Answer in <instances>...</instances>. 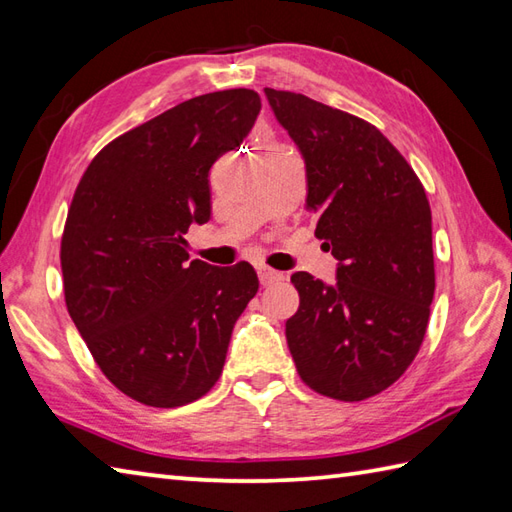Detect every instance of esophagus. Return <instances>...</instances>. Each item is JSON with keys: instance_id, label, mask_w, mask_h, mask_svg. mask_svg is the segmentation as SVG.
Wrapping results in <instances>:
<instances>
[{"instance_id": "esophagus-1", "label": "esophagus", "mask_w": 512, "mask_h": 512, "mask_svg": "<svg viewBox=\"0 0 512 512\" xmlns=\"http://www.w3.org/2000/svg\"><path fill=\"white\" fill-rule=\"evenodd\" d=\"M258 278H260V285L269 287V285H276L280 280H285V276L280 274V271H274L269 267H258Z\"/></svg>"}]
</instances>
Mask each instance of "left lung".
Returning a JSON list of instances; mask_svg holds the SVG:
<instances>
[{"label":"left lung","instance_id":"1","mask_svg":"<svg viewBox=\"0 0 512 512\" xmlns=\"http://www.w3.org/2000/svg\"><path fill=\"white\" fill-rule=\"evenodd\" d=\"M305 161V210L338 260L336 283L296 271L285 336L302 382L358 402L420 351L435 291L431 207L411 165L375 125L296 92L265 88Z\"/></svg>","mask_w":512,"mask_h":512}]
</instances>
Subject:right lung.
Returning <instances> with one entry per match:
<instances>
[{
  "instance_id": "1",
  "label": "right lung",
  "mask_w": 512,
  "mask_h": 512,
  "mask_svg": "<svg viewBox=\"0 0 512 512\" xmlns=\"http://www.w3.org/2000/svg\"><path fill=\"white\" fill-rule=\"evenodd\" d=\"M258 112L247 88L183 101L108 143L79 181L61 238L66 307L132 400L174 409L221 378L258 278L249 263H187L183 234L210 221L212 165Z\"/></svg>"
}]
</instances>
